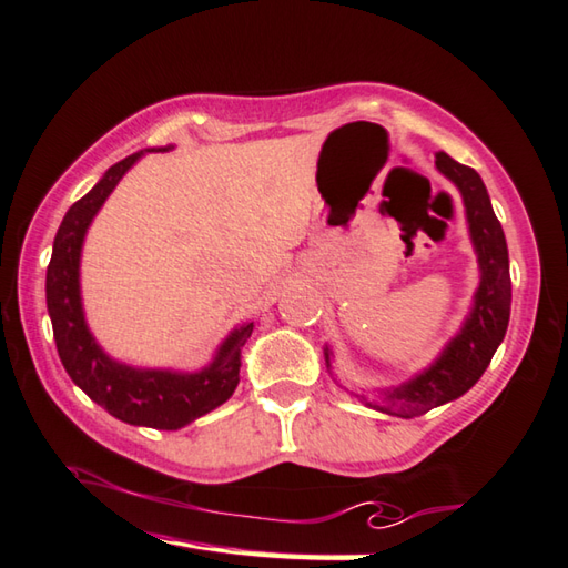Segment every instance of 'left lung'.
Segmentation results:
<instances>
[{"instance_id":"obj_1","label":"left lung","mask_w":568,"mask_h":568,"mask_svg":"<svg viewBox=\"0 0 568 568\" xmlns=\"http://www.w3.org/2000/svg\"><path fill=\"white\" fill-rule=\"evenodd\" d=\"M439 173L457 185L467 211L471 245L479 261V287L474 293L471 311L459 333L449 339L439 357L427 369H422L407 383L385 392V402L365 405L395 417H419L432 407L447 405L477 385V379L489 367L494 353L507 335L511 313V281H509V251L501 223L494 215L487 185L469 166H462L445 151L435 156ZM325 363L329 367V349L325 347Z\"/></svg>"}]
</instances>
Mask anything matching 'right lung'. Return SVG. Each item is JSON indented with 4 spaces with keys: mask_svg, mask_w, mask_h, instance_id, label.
Wrapping results in <instances>:
<instances>
[{
    "mask_svg": "<svg viewBox=\"0 0 568 568\" xmlns=\"http://www.w3.org/2000/svg\"><path fill=\"white\" fill-rule=\"evenodd\" d=\"M166 146L163 151H169ZM149 151V149H146ZM146 151L131 153L101 176L84 199H79L61 221L47 267V307L54 327L61 365L74 385L126 425L153 429H181L193 419L221 407L239 387L241 347L253 333V323L235 327L223 339L213 363L199 373L141 369L116 363L91 335L81 305L79 263L87 231L101 205L133 163Z\"/></svg>",
    "mask_w": 568,
    "mask_h": 568,
    "instance_id": "1",
    "label": "right lung"
}]
</instances>
